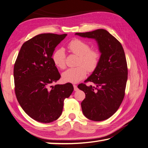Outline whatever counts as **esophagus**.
<instances>
[{
  "label": "esophagus",
  "instance_id": "esophagus-1",
  "mask_svg": "<svg viewBox=\"0 0 148 148\" xmlns=\"http://www.w3.org/2000/svg\"><path fill=\"white\" fill-rule=\"evenodd\" d=\"M73 87H74V91H77L78 90V88H77V86L75 85V84H73Z\"/></svg>",
  "mask_w": 148,
  "mask_h": 148
}]
</instances>
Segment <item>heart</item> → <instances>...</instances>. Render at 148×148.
Listing matches in <instances>:
<instances>
[{
	"instance_id": "obj_1",
	"label": "heart",
	"mask_w": 148,
	"mask_h": 148,
	"mask_svg": "<svg viewBox=\"0 0 148 148\" xmlns=\"http://www.w3.org/2000/svg\"><path fill=\"white\" fill-rule=\"evenodd\" d=\"M68 49L75 56H78L77 68H70L62 75L65 82L76 83L85 77L87 71H94L100 60V53L96 49H91L90 45L83 40L75 39L68 44ZM52 60L57 68L64 70L66 68V54L64 50L60 48L52 55Z\"/></svg>"
}]
</instances>
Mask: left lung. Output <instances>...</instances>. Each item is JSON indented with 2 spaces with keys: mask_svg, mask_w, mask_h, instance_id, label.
Instances as JSON below:
<instances>
[{
  "mask_svg": "<svg viewBox=\"0 0 148 148\" xmlns=\"http://www.w3.org/2000/svg\"><path fill=\"white\" fill-rule=\"evenodd\" d=\"M75 34L95 39L101 53L98 66L84 81L94 83L95 86L83 83L78 86L86 94L81 103L84 115L89 119L101 121L118 110L125 97L128 78L125 53L120 42L105 29Z\"/></svg>",
  "mask_w": 148,
  "mask_h": 148,
  "instance_id": "obj_1",
  "label": "left lung"
}]
</instances>
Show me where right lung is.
<instances>
[{"instance_id": "1", "label": "right lung", "mask_w": 148, "mask_h": 148, "mask_svg": "<svg viewBox=\"0 0 148 148\" xmlns=\"http://www.w3.org/2000/svg\"><path fill=\"white\" fill-rule=\"evenodd\" d=\"M66 34L45 33L25 41L14 63V92L21 107L38 122L49 123L61 115L64 100L73 91L71 83L52 86L61 78L54 64L55 48Z\"/></svg>"}]
</instances>
